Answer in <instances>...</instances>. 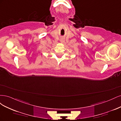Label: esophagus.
<instances>
[{
    "label": "esophagus",
    "mask_w": 121,
    "mask_h": 121,
    "mask_svg": "<svg viewBox=\"0 0 121 121\" xmlns=\"http://www.w3.org/2000/svg\"><path fill=\"white\" fill-rule=\"evenodd\" d=\"M60 41L61 42H62V43H64V42H65V40L63 39H60Z\"/></svg>",
    "instance_id": "esophagus-1"
}]
</instances>
